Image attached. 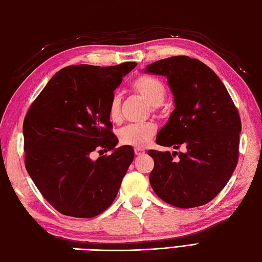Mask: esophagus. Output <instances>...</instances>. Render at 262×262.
<instances>
[{
  "label": "esophagus",
  "instance_id": "1",
  "mask_svg": "<svg viewBox=\"0 0 262 262\" xmlns=\"http://www.w3.org/2000/svg\"><path fill=\"white\" fill-rule=\"evenodd\" d=\"M135 152L137 156H141V155H145V150L142 149V148H135Z\"/></svg>",
  "mask_w": 262,
  "mask_h": 262
}]
</instances>
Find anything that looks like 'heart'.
<instances>
[{
  "label": "heart",
  "instance_id": "heart-1",
  "mask_svg": "<svg viewBox=\"0 0 262 262\" xmlns=\"http://www.w3.org/2000/svg\"><path fill=\"white\" fill-rule=\"evenodd\" d=\"M132 88L137 93L145 98L152 107L160 106L166 96V86L161 80L152 76H140L132 83ZM121 96L115 93L108 106V116L112 122H118L121 118ZM156 125L152 122L137 123L123 126L118 132L120 141L123 145L132 147H144L154 137Z\"/></svg>",
  "mask_w": 262,
  "mask_h": 262
}]
</instances>
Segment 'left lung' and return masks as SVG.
Instances as JSON below:
<instances>
[{"instance_id": "1", "label": "left lung", "mask_w": 262, "mask_h": 262, "mask_svg": "<svg viewBox=\"0 0 262 262\" xmlns=\"http://www.w3.org/2000/svg\"><path fill=\"white\" fill-rule=\"evenodd\" d=\"M145 72L165 76L174 99V111L156 144L184 148L172 154L148 150L154 160L151 188L161 200L181 209L209 203L237 165L242 131L237 108L216 74L197 59L170 57L150 63Z\"/></svg>"}]
</instances>
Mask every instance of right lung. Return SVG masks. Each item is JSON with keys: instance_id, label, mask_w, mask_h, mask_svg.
<instances>
[{"instance_id": "right-lung-1", "label": "right lung", "mask_w": 262, "mask_h": 262, "mask_svg": "<svg viewBox=\"0 0 262 262\" xmlns=\"http://www.w3.org/2000/svg\"><path fill=\"white\" fill-rule=\"evenodd\" d=\"M136 66L62 68L28 110L23 125L25 166L44 199L60 213L92 218L114 202L135 150L116 148L108 106L123 77ZM97 149L113 152L92 160Z\"/></svg>"}]
</instances>
